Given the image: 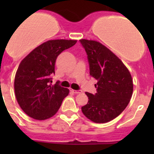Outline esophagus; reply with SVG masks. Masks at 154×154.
Wrapping results in <instances>:
<instances>
[{"label": "esophagus", "instance_id": "1", "mask_svg": "<svg viewBox=\"0 0 154 154\" xmlns=\"http://www.w3.org/2000/svg\"><path fill=\"white\" fill-rule=\"evenodd\" d=\"M72 92H74V94H79V93H81L82 91L81 90H74V89H71V90Z\"/></svg>", "mask_w": 154, "mask_h": 154}]
</instances>
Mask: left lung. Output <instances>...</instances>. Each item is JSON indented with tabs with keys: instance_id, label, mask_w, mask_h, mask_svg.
Listing matches in <instances>:
<instances>
[{
	"instance_id": "8db88e82",
	"label": "left lung",
	"mask_w": 154,
	"mask_h": 154,
	"mask_svg": "<svg viewBox=\"0 0 154 154\" xmlns=\"http://www.w3.org/2000/svg\"><path fill=\"white\" fill-rule=\"evenodd\" d=\"M86 51L90 75L97 80L94 94L86 92L83 114L95 123H106L119 116L128 105L133 90L131 74L109 49L93 40L80 39Z\"/></svg>"
}]
</instances>
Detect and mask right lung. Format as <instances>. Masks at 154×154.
<instances>
[{"mask_svg":"<svg viewBox=\"0 0 154 154\" xmlns=\"http://www.w3.org/2000/svg\"><path fill=\"white\" fill-rule=\"evenodd\" d=\"M77 40H49L35 48L21 62L14 82L17 101L23 111L37 120L57 113L69 90L58 82L52 85L57 57Z\"/></svg>","mask_w":154,"mask_h":154,"instance_id":"add662e5","label":"right lung"}]
</instances>
